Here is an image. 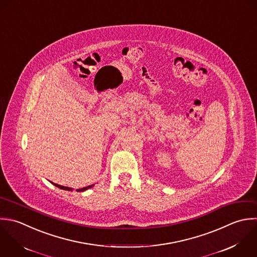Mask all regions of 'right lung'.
<instances>
[{
    "label": "right lung",
    "instance_id": "right-lung-1",
    "mask_svg": "<svg viewBox=\"0 0 257 257\" xmlns=\"http://www.w3.org/2000/svg\"><path fill=\"white\" fill-rule=\"evenodd\" d=\"M52 184H54L56 187H58V188H60V189H62V190H67V191H73V188H71V187H66V186H62V185H59V184H56V183H53V182H51ZM94 186V184H92V185H90V186H87V187H84V188H81V189H77L76 191L77 192H83V191H85V190H87V189H89V188H91V187H93Z\"/></svg>",
    "mask_w": 257,
    "mask_h": 257
}]
</instances>
